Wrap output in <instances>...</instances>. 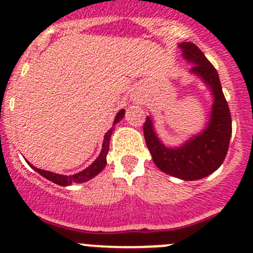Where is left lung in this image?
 Listing matches in <instances>:
<instances>
[{"label": "left lung", "mask_w": 253, "mask_h": 253, "mask_svg": "<svg viewBox=\"0 0 253 253\" xmlns=\"http://www.w3.org/2000/svg\"><path fill=\"white\" fill-rule=\"evenodd\" d=\"M183 56L192 63L190 73L198 75L211 91L214 102L208 126L180 147H166L157 136L153 121L147 116L144 139L154 164L162 171L183 180H198L214 173L226 157L232 132L231 114L222 92L219 74L202 50L190 42L179 44Z\"/></svg>", "instance_id": "8db88e82"}]
</instances>
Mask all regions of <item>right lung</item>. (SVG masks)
Here are the masks:
<instances>
[{"mask_svg":"<svg viewBox=\"0 0 253 253\" xmlns=\"http://www.w3.org/2000/svg\"><path fill=\"white\" fill-rule=\"evenodd\" d=\"M124 116H125V110H121V111L116 115V117H115L114 125H116L117 122L121 121V120L124 119ZM114 129H115L114 127H111V128L106 132V134H105L101 153H100L99 157L95 159L94 163H92L91 166L87 167L86 169H84V170L79 171V173L73 174V175H61V174L53 173V171H48V170H44V169L36 168V167L32 166L31 163H28V164L34 169V170L38 171L41 175H43L44 178H46L48 180L53 181V183L58 184V185L68 186V185H72L73 183H84V181L90 180V179L94 178L95 175H97V174H99L100 171L105 168V166H106V156H107V152H109L110 138H111V134H112V131H114Z\"/></svg>","mask_w":253,"mask_h":253,"instance_id":"right-lung-1","label":"right lung"}]
</instances>
